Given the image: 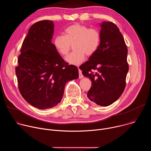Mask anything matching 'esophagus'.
Wrapping results in <instances>:
<instances>
[{
    "instance_id": "esophagus-1",
    "label": "esophagus",
    "mask_w": 151,
    "mask_h": 151,
    "mask_svg": "<svg viewBox=\"0 0 151 151\" xmlns=\"http://www.w3.org/2000/svg\"><path fill=\"white\" fill-rule=\"evenodd\" d=\"M78 70H79V79H82L83 78V76L82 73V71L79 69H78Z\"/></svg>"
}]
</instances>
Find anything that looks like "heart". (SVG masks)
Masks as SVG:
<instances>
[{
	"label": "heart",
	"mask_w": 151,
	"mask_h": 151,
	"mask_svg": "<svg viewBox=\"0 0 151 151\" xmlns=\"http://www.w3.org/2000/svg\"><path fill=\"white\" fill-rule=\"evenodd\" d=\"M101 42V33L96 28L76 23L64 29V36L57 35L54 38L53 44L57 51L63 57L66 56L73 45L75 50L66 58L68 63L79 65L85 58L96 53Z\"/></svg>",
	"instance_id": "heart-1"
}]
</instances>
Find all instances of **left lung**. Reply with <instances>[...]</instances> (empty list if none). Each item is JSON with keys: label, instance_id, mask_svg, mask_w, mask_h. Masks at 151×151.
Instances as JSON below:
<instances>
[{"label": "left lung", "instance_id": "obj_1", "mask_svg": "<svg viewBox=\"0 0 151 151\" xmlns=\"http://www.w3.org/2000/svg\"><path fill=\"white\" fill-rule=\"evenodd\" d=\"M100 26V47L79 69L84 76L91 81L88 98L98 105L107 106L124 91L128 71L127 48L122 35L114 23L104 21Z\"/></svg>", "mask_w": 151, "mask_h": 151}]
</instances>
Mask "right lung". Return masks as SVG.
I'll return each instance as SVG.
<instances>
[{
	"instance_id": "1",
	"label": "right lung",
	"mask_w": 151,
	"mask_h": 151,
	"mask_svg": "<svg viewBox=\"0 0 151 151\" xmlns=\"http://www.w3.org/2000/svg\"><path fill=\"white\" fill-rule=\"evenodd\" d=\"M52 21L42 20L29 30L15 68L18 89L23 97L40 109L59 103L69 81L79 78L78 69L69 65L51 42Z\"/></svg>"
}]
</instances>
